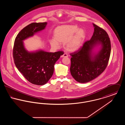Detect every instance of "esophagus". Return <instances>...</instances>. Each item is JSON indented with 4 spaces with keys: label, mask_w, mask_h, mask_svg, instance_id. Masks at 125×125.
<instances>
[{
    "label": "esophagus",
    "mask_w": 125,
    "mask_h": 125,
    "mask_svg": "<svg viewBox=\"0 0 125 125\" xmlns=\"http://www.w3.org/2000/svg\"><path fill=\"white\" fill-rule=\"evenodd\" d=\"M68 56V54L66 53H64L63 55H62L61 56L62 57H67Z\"/></svg>",
    "instance_id": "esophagus-1"
}]
</instances>
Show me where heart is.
Returning <instances> with one entry per match:
<instances>
[{
  "label": "heart",
  "instance_id": "b5f03b06",
  "mask_svg": "<svg viewBox=\"0 0 125 125\" xmlns=\"http://www.w3.org/2000/svg\"><path fill=\"white\" fill-rule=\"evenodd\" d=\"M54 38L51 41V45L55 48L60 47V43L63 42L64 48L68 51L73 52L82 45L86 34L82 29L76 25H63L58 26L54 31Z\"/></svg>",
  "mask_w": 125,
  "mask_h": 125
}]
</instances>
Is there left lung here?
Returning a JSON list of instances; mask_svg holds the SVG:
<instances>
[{"instance_id": "left-lung-1", "label": "left lung", "mask_w": 125, "mask_h": 125, "mask_svg": "<svg viewBox=\"0 0 125 125\" xmlns=\"http://www.w3.org/2000/svg\"><path fill=\"white\" fill-rule=\"evenodd\" d=\"M94 32L91 39L86 41L78 51L70 54V72L72 76L79 83H87L95 79L105 70L109 60L111 46L107 32L93 24ZM97 44L102 47L93 56L92 50Z\"/></svg>"}]
</instances>
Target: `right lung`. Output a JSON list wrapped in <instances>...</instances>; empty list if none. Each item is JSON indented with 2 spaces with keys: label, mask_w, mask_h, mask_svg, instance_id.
<instances>
[{
  "label": "right lung",
  "mask_w": 125,
  "mask_h": 125,
  "mask_svg": "<svg viewBox=\"0 0 125 125\" xmlns=\"http://www.w3.org/2000/svg\"><path fill=\"white\" fill-rule=\"evenodd\" d=\"M47 24L33 22L25 26L16 36L13 49L14 62L18 70L29 82L37 85L48 82L53 73L55 62L63 54L62 51L29 52L25 49L22 41L45 29Z\"/></svg>",
  "instance_id": "add662e5"
}]
</instances>
